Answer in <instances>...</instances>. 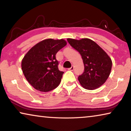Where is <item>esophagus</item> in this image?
<instances>
[{
	"mask_svg": "<svg viewBox=\"0 0 131 131\" xmlns=\"http://www.w3.org/2000/svg\"><path fill=\"white\" fill-rule=\"evenodd\" d=\"M68 70H70V71H73V70H74V66H72V67H71L70 68H69Z\"/></svg>",
	"mask_w": 131,
	"mask_h": 131,
	"instance_id": "esophagus-1",
	"label": "esophagus"
}]
</instances>
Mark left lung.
I'll return each instance as SVG.
<instances>
[{
  "label": "left lung",
  "mask_w": 131,
  "mask_h": 131,
  "mask_svg": "<svg viewBox=\"0 0 131 131\" xmlns=\"http://www.w3.org/2000/svg\"><path fill=\"white\" fill-rule=\"evenodd\" d=\"M70 45L81 54L84 72L78 77L82 87L89 90H95L105 83L110 74L112 61L100 46L92 40L67 39Z\"/></svg>",
  "instance_id": "1"
}]
</instances>
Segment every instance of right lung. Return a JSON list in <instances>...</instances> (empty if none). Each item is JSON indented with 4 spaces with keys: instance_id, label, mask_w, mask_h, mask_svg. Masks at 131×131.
<instances>
[{
    "instance_id": "1",
    "label": "right lung",
    "mask_w": 131,
    "mask_h": 131,
    "mask_svg": "<svg viewBox=\"0 0 131 131\" xmlns=\"http://www.w3.org/2000/svg\"><path fill=\"white\" fill-rule=\"evenodd\" d=\"M66 44L63 39H45L31 48L24 56L21 62L22 70L35 89L48 92L60 84L63 72L58 69L55 55Z\"/></svg>"
}]
</instances>
